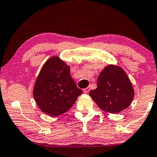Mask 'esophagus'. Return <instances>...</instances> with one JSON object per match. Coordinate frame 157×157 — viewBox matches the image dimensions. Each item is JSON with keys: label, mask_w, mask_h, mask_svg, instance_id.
Here are the masks:
<instances>
[{"label": "esophagus", "mask_w": 157, "mask_h": 157, "mask_svg": "<svg viewBox=\"0 0 157 157\" xmlns=\"http://www.w3.org/2000/svg\"><path fill=\"white\" fill-rule=\"evenodd\" d=\"M89 91H90V88H88H88H86L83 89V92L85 94H88Z\"/></svg>", "instance_id": "obj_1"}]
</instances>
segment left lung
I'll list each match as a JSON object with an SVG mask.
<instances>
[{
	"instance_id": "1",
	"label": "left lung",
	"mask_w": 157,
	"mask_h": 157,
	"mask_svg": "<svg viewBox=\"0 0 157 157\" xmlns=\"http://www.w3.org/2000/svg\"><path fill=\"white\" fill-rule=\"evenodd\" d=\"M89 95L100 109L116 114L130 106L135 90L125 71L119 66L109 64L99 74L97 88Z\"/></svg>"
}]
</instances>
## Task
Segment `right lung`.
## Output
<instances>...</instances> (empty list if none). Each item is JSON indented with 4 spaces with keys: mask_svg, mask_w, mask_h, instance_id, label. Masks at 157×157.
Segmentation results:
<instances>
[{
    "mask_svg": "<svg viewBox=\"0 0 157 157\" xmlns=\"http://www.w3.org/2000/svg\"><path fill=\"white\" fill-rule=\"evenodd\" d=\"M82 93L71 77L70 67L58 56H52L45 62L33 90L39 109L52 117L67 112Z\"/></svg>",
    "mask_w": 157,
    "mask_h": 157,
    "instance_id": "obj_1",
    "label": "right lung"
}]
</instances>
